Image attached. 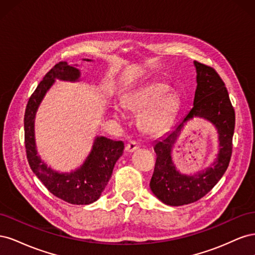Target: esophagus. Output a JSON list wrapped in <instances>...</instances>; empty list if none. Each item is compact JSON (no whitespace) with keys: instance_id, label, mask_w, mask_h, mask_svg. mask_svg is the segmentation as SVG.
<instances>
[{"instance_id":"34e87169","label":"esophagus","mask_w":255,"mask_h":255,"mask_svg":"<svg viewBox=\"0 0 255 255\" xmlns=\"http://www.w3.org/2000/svg\"><path fill=\"white\" fill-rule=\"evenodd\" d=\"M138 148H139V145H138V143L135 141V140H130L127 146H126V150L127 152H134L135 150H137Z\"/></svg>"}]
</instances>
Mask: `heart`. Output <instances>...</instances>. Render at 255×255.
<instances>
[{
  "label": "heart",
  "instance_id": "obj_1",
  "mask_svg": "<svg viewBox=\"0 0 255 255\" xmlns=\"http://www.w3.org/2000/svg\"><path fill=\"white\" fill-rule=\"evenodd\" d=\"M169 87L163 83H153L123 98L128 109L140 113V126L144 132L156 134L163 129L176 112L179 100L173 94H166ZM116 116H122V109H115Z\"/></svg>",
  "mask_w": 255,
  "mask_h": 255
}]
</instances>
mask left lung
I'll return each mask as SVG.
<instances>
[{"mask_svg":"<svg viewBox=\"0 0 255 255\" xmlns=\"http://www.w3.org/2000/svg\"><path fill=\"white\" fill-rule=\"evenodd\" d=\"M195 66L198 85L194 106L174 130L155 142L153 148L156 160L150 188L161 202L172 206L189 204L203 198L225 174L232 156L235 111L225 82L213 67L200 61H195ZM197 115L210 120L218 128L221 150L218 160L211 168L187 177L176 170L170 152L184 123Z\"/></svg>","mask_w":255,"mask_h":255,"instance_id":"left-lung-1","label":"left lung"}]
</instances>
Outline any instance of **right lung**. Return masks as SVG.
I'll use <instances>...</instances> for the list:
<instances>
[{
	"mask_svg": "<svg viewBox=\"0 0 255 255\" xmlns=\"http://www.w3.org/2000/svg\"><path fill=\"white\" fill-rule=\"evenodd\" d=\"M79 78V69L70 66L65 60L59 61L44 75L26 105L24 142L30 169L51 194L70 204L85 205L97 201L104 191L112 177L116 161L122 155L125 143L105 137H97L89 156L80 169L71 173H58L45 166L37 155L34 134L36 111L55 79L76 81Z\"/></svg>",
	"mask_w": 255,
	"mask_h": 255,
	"instance_id": "obj_1",
	"label": "right lung"
}]
</instances>
